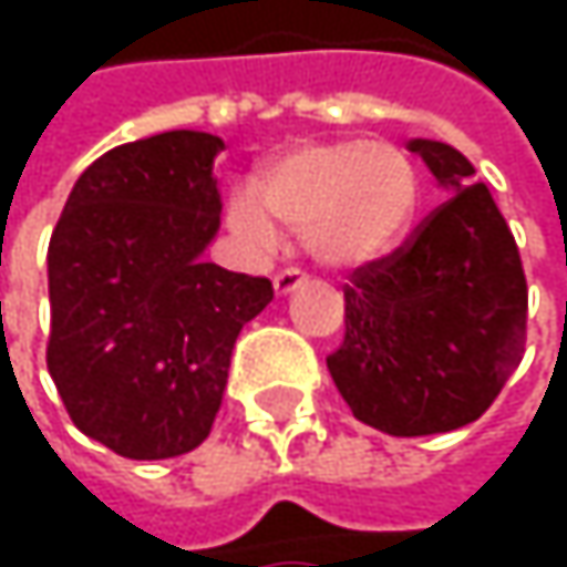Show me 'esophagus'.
Here are the masks:
<instances>
[{
	"instance_id": "1",
	"label": "esophagus",
	"mask_w": 567,
	"mask_h": 567,
	"mask_svg": "<svg viewBox=\"0 0 567 567\" xmlns=\"http://www.w3.org/2000/svg\"><path fill=\"white\" fill-rule=\"evenodd\" d=\"M305 282H308V276H305L301 269L288 266V269H282V272L276 276V291H279V295H288V291L301 288V285H305Z\"/></svg>"
}]
</instances>
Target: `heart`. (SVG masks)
I'll return each mask as SVG.
<instances>
[{"label":"heart","mask_w":567,"mask_h":567,"mask_svg":"<svg viewBox=\"0 0 567 567\" xmlns=\"http://www.w3.org/2000/svg\"><path fill=\"white\" fill-rule=\"evenodd\" d=\"M420 203V171L406 151L374 141L301 144L256 176V193L229 199V226L256 249L276 226L305 236L311 256L334 269H361L394 252Z\"/></svg>","instance_id":"heart-1"}]
</instances>
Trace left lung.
I'll return each instance as SVG.
<instances>
[{
  "mask_svg": "<svg viewBox=\"0 0 567 567\" xmlns=\"http://www.w3.org/2000/svg\"><path fill=\"white\" fill-rule=\"evenodd\" d=\"M413 154L450 186L394 252L344 282V338L328 371L351 413L391 436L480 420L525 354L528 285L518 246L473 164L440 141Z\"/></svg>",
  "mask_w": 567,
  "mask_h": 567,
  "instance_id": "8db88e82",
  "label": "left lung"
}]
</instances>
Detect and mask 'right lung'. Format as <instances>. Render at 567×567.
Here are the masks:
<instances>
[{
    "mask_svg": "<svg viewBox=\"0 0 567 567\" xmlns=\"http://www.w3.org/2000/svg\"><path fill=\"white\" fill-rule=\"evenodd\" d=\"M219 151L199 131L107 151L49 243V374L71 423L127 460L183 456L209 436L233 344L276 295L199 259L219 229Z\"/></svg>",
    "mask_w": 567,
    "mask_h": 567,
    "instance_id": "obj_1",
    "label": "right lung"
}]
</instances>
